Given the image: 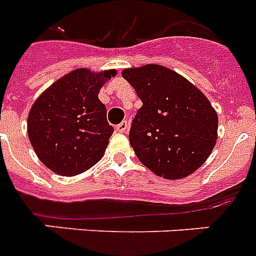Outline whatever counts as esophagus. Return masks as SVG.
<instances>
[{"instance_id": "obj_1", "label": "esophagus", "mask_w": 256, "mask_h": 256, "mask_svg": "<svg viewBox=\"0 0 256 256\" xmlns=\"http://www.w3.org/2000/svg\"><path fill=\"white\" fill-rule=\"evenodd\" d=\"M128 121H122L121 124H118L117 126H116V132H128Z\"/></svg>"}]
</instances>
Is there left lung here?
<instances>
[{"label":"left lung","mask_w":256,"mask_h":256,"mask_svg":"<svg viewBox=\"0 0 256 256\" xmlns=\"http://www.w3.org/2000/svg\"><path fill=\"white\" fill-rule=\"evenodd\" d=\"M122 76L143 104L128 134L139 160L174 180L201 167L216 146L218 128L217 113L204 93L158 64L124 70Z\"/></svg>","instance_id":"1"}]
</instances>
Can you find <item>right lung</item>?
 I'll return each mask as SVG.
<instances>
[{"label": "right lung", "instance_id": "1", "mask_svg": "<svg viewBox=\"0 0 256 256\" xmlns=\"http://www.w3.org/2000/svg\"><path fill=\"white\" fill-rule=\"evenodd\" d=\"M114 70L78 68L42 93L27 118V132L39 160L55 174L78 175L104 156L114 128L98 92Z\"/></svg>", "mask_w": 256, "mask_h": 256}]
</instances>
